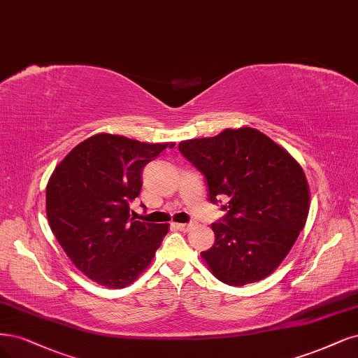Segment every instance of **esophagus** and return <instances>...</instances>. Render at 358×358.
Returning <instances> with one entry per match:
<instances>
[{
    "mask_svg": "<svg viewBox=\"0 0 358 358\" xmlns=\"http://www.w3.org/2000/svg\"><path fill=\"white\" fill-rule=\"evenodd\" d=\"M173 225H175L176 229H179L182 232H187V231H189L192 228L191 224H173Z\"/></svg>",
    "mask_w": 358,
    "mask_h": 358,
    "instance_id": "obj_1",
    "label": "esophagus"
}]
</instances>
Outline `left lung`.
Segmentation results:
<instances>
[{
    "label": "left lung",
    "mask_w": 358,
    "mask_h": 358,
    "mask_svg": "<svg viewBox=\"0 0 358 358\" xmlns=\"http://www.w3.org/2000/svg\"><path fill=\"white\" fill-rule=\"evenodd\" d=\"M179 151L206 176L208 200L227 215L212 224L215 244L201 252L210 273L229 286L268 277L298 240L310 212L301 164L285 148L252 127L189 139Z\"/></svg>",
    "instance_id": "left-lung-1"
}]
</instances>
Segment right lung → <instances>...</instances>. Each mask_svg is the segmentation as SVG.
I'll return each instance as SVG.
<instances>
[{"instance_id":"1","label":"right lung","mask_w":358,"mask_h":358,"mask_svg":"<svg viewBox=\"0 0 358 358\" xmlns=\"http://www.w3.org/2000/svg\"><path fill=\"white\" fill-rule=\"evenodd\" d=\"M175 143H146L99 133L83 141L55 169L45 189L48 225L84 275L122 289L151 264L169 224L130 217L142 170Z\"/></svg>"}]
</instances>
